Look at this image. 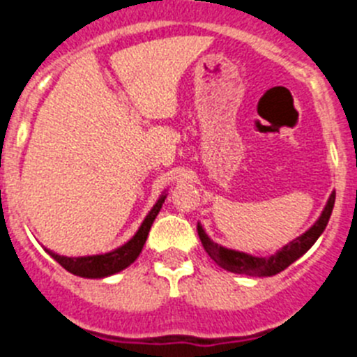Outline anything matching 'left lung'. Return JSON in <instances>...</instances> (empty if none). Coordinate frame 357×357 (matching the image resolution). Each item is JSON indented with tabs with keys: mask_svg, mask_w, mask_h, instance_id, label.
I'll use <instances>...</instances> for the list:
<instances>
[{
	"mask_svg": "<svg viewBox=\"0 0 357 357\" xmlns=\"http://www.w3.org/2000/svg\"><path fill=\"white\" fill-rule=\"evenodd\" d=\"M335 197L336 194L333 192L329 201H327L326 208H324L322 215H320V218L314 222V226L310 231L301 234L294 242L287 243L281 250L272 255L271 258H256V256H250L245 255V252H238V250H231L222 245H218V243L211 242L208 238V234L204 233V229L201 226H197L199 238H201L202 247L208 252V256L218 266H222L224 271L234 272V274L258 275V278H263V275H275L281 271H284L287 266H290L295 259L301 258L317 242V238L322 234L327 222H329V217L333 213V208H335Z\"/></svg>",
	"mask_w": 357,
	"mask_h": 357,
	"instance_id": "left-lung-1",
	"label": "left lung"
}]
</instances>
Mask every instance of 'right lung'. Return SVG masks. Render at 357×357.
<instances>
[{
  "label": "right lung",
  "instance_id": "right-lung-1",
  "mask_svg": "<svg viewBox=\"0 0 357 357\" xmlns=\"http://www.w3.org/2000/svg\"><path fill=\"white\" fill-rule=\"evenodd\" d=\"M165 201V195L158 199L153 210L149 211V215L146 217V220L142 222L140 229L137 231L133 238L128 243H124L123 247L107 252V255H98V256H82V258H67V256L54 255L51 250H47L51 255V258H54L60 265L66 268L70 274L79 275V278H89V279H98V278H107V275L115 274V272H121L123 268L130 266L135 259L139 258V255L142 252V247L147 240V234H149L151 226H153V220L156 218L158 211L162 210V204Z\"/></svg>",
  "mask_w": 357,
  "mask_h": 357
}]
</instances>
